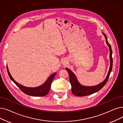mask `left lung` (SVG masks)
<instances>
[{
  "label": "left lung",
  "mask_w": 123,
  "mask_h": 123,
  "mask_svg": "<svg viewBox=\"0 0 123 123\" xmlns=\"http://www.w3.org/2000/svg\"><path fill=\"white\" fill-rule=\"evenodd\" d=\"M105 38V41L106 44L109 46L110 49V69L107 75V76L105 79V80L101 82L100 84L96 85L94 86H82L81 84H80L78 82L76 77H75L74 74L69 69L66 68V70H67L69 75V80H70V82L71 85L72 87V92L77 97H83V96H86L88 95H90L92 93H94L97 92L100 89L102 88L107 82L108 79L110 77V73L111 71L112 68H113V58H112V50L111 48L110 44L108 43L107 38L105 34H104Z\"/></svg>",
  "instance_id": "obj_1"
}]
</instances>
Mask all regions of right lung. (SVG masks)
Wrapping results in <instances>:
<instances>
[{"mask_svg": "<svg viewBox=\"0 0 123 123\" xmlns=\"http://www.w3.org/2000/svg\"><path fill=\"white\" fill-rule=\"evenodd\" d=\"M6 67L7 73L10 78L12 80L21 90V91L23 92L26 94L31 96H34V97H45V95H46L49 93L50 91L51 83L56 75V73L53 74L52 75H51L49 77V78L47 80V81L45 82V83L40 86L34 88L26 87L18 84V82H17L14 80L13 78L12 77L11 75H10L9 72L8 67L7 65Z\"/></svg>", "mask_w": 123, "mask_h": 123, "instance_id": "right-lung-1", "label": "right lung"}]
</instances>
